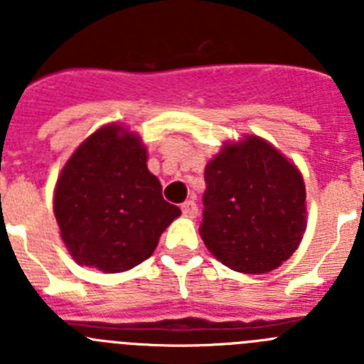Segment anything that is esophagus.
Instances as JSON below:
<instances>
[{
	"label": "esophagus",
	"instance_id": "1",
	"mask_svg": "<svg viewBox=\"0 0 364 364\" xmlns=\"http://www.w3.org/2000/svg\"><path fill=\"white\" fill-rule=\"evenodd\" d=\"M182 213H184V217L188 218H195L198 215V208H197V202L195 200H186L184 204H182Z\"/></svg>",
	"mask_w": 364,
	"mask_h": 364
}]
</instances>
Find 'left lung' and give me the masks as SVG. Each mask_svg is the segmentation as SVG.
<instances>
[{
	"label": "left lung",
	"mask_w": 364,
	"mask_h": 364,
	"mask_svg": "<svg viewBox=\"0 0 364 364\" xmlns=\"http://www.w3.org/2000/svg\"><path fill=\"white\" fill-rule=\"evenodd\" d=\"M200 237L240 273H268L290 259L306 230V188L295 164L259 136L224 144L205 164Z\"/></svg>",
	"instance_id": "obj_1"
}]
</instances>
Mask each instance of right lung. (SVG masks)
I'll return each mask as SVG.
<instances>
[{
    "instance_id": "1",
    "label": "right lung",
    "mask_w": 364,
    "mask_h": 364,
    "mask_svg": "<svg viewBox=\"0 0 364 364\" xmlns=\"http://www.w3.org/2000/svg\"><path fill=\"white\" fill-rule=\"evenodd\" d=\"M54 217L80 266L118 273L153 255L180 208L164 200L140 136L109 124L85 138L63 166Z\"/></svg>"
}]
</instances>
